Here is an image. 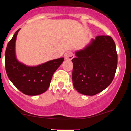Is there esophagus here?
<instances>
[{
    "label": "esophagus",
    "instance_id": "esophagus-1",
    "mask_svg": "<svg viewBox=\"0 0 131 131\" xmlns=\"http://www.w3.org/2000/svg\"><path fill=\"white\" fill-rule=\"evenodd\" d=\"M64 57L66 60H72L75 57V56H74V54L71 51H68L65 54Z\"/></svg>",
    "mask_w": 131,
    "mask_h": 131
}]
</instances>
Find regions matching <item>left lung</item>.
Here are the masks:
<instances>
[{
  "instance_id": "8db88e82",
  "label": "left lung",
  "mask_w": 131,
  "mask_h": 131,
  "mask_svg": "<svg viewBox=\"0 0 131 131\" xmlns=\"http://www.w3.org/2000/svg\"><path fill=\"white\" fill-rule=\"evenodd\" d=\"M73 84L79 93L94 96L111 84L117 66L116 47L111 37L97 36L83 49L75 52Z\"/></svg>"
}]
</instances>
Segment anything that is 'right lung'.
Segmentation results:
<instances>
[{"instance_id":"add662e5","label":"right lung","mask_w":131,"mask_h":131,"mask_svg":"<svg viewBox=\"0 0 131 131\" xmlns=\"http://www.w3.org/2000/svg\"><path fill=\"white\" fill-rule=\"evenodd\" d=\"M18 29L7 45L5 68L11 82L24 94L29 96L41 94L47 91L56 70L64 61L63 58L50 60L38 66H29L18 61L16 54V37Z\"/></svg>"}]
</instances>
